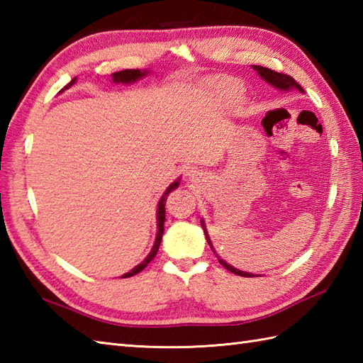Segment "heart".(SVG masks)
<instances>
[{
    "label": "heart",
    "instance_id": "1",
    "mask_svg": "<svg viewBox=\"0 0 363 363\" xmlns=\"http://www.w3.org/2000/svg\"><path fill=\"white\" fill-rule=\"evenodd\" d=\"M220 98L225 104H234L238 98H240V86L233 79H220L217 84Z\"/></svg>",
    "mask_w": 363,
    "mask_h": 363
}]
</instances>
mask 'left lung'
I'll return each mask as SVG.
<instances>
[{
	"instance_id": "8db88e82",
	"label": "left lung",
	"mask_w": 363,
	"mask_h": 363,
	"mask_svg": "<svg viewBox=\"0 0 363 363\" xmlns=\"http://www.w3.org/2000/svg\"><path fill=\"white\" fill-rule=\"evenodd\" d=\"M252 68H254V70H256V72H257V73L262 76V78H264L267 82H269V84H272V86H274V87H277V89H282V90L298 89L299 91H303V87H301L299 84L295 81V78H291L290 74H285V73L274 72V70H272V68L260 67V65H252ZM204 234H206V237H207L206 229H204ZM207 242H209V245H211L209 237H207ZM211 248H212V245H211ZM218 262H220V264H221L223 267H225V268L228 269V272L234 273V274H237V276H243V277H251V276H252V274H250V273L240 272V269H237V268H234V267L228 265L225 260L218 259Z\"/></svg>"
}]
</instances>
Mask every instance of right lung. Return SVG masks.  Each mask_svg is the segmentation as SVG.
I'll return each instance as SVG.
<instances>
[{
    "label": "right lung",
    "instance_id": "1",
    "mask_svg": "<svg viewBox=\"0 0 363 363\" xmlns=\"http://www.w3.org/2000/svg\"><path fill=\"white\" fill-rule=\"evenodd\" d=\"M145 73L146 72H140V70H121V72H117V73H113V81L115 82H133V81H135V79H138V78H142V76H145ZM74 81L76 79H72V82L68 84V86L65 87V89H68V87H72L73 84H74ZM177 186H179V181H176V182H173L172 186H169L168 189H167V191H165V195L162 196V199L159 201V207H157V237H156V243H154V246H152V250H151V252L148 254V257H146L140 265H137L134 269H130L129 273H126V274H123L121 277H130V276H134V274H137V273H140L143 268H146L148 267V264L150 262L156 257V254H157V251H159V246H160V240H162V235H164V223H165V201H167V196L169 195V191H173L174 189H177Z\"/></svg>",
    "mask_w": 363,
    "mask_h": 363
}]
</instances>
